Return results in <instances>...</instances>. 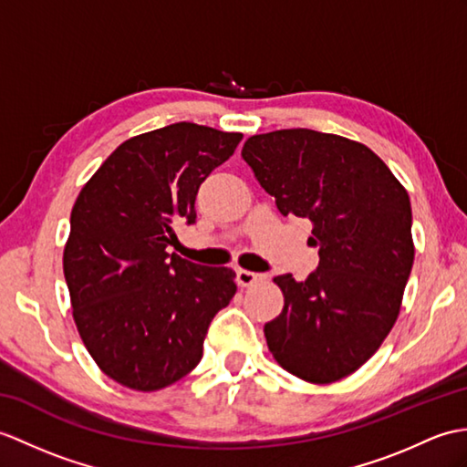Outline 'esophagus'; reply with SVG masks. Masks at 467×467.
<instances>
[{"instance_id": "obj_1", "label": "esophagus", "mask_w": 467, "mask_h": 467, "mask_svg": "<svg viewBox=\"0 0 467 467\" xmlns=\"http://www.w3.org/2000/svg\"><path fill=\"white\" fill-rule=\"evenodd\" d=\"M263 280V275L258 273H251V270H236V283L238 286H253L256 283H260Z\"/></svg>"}]
</instances>
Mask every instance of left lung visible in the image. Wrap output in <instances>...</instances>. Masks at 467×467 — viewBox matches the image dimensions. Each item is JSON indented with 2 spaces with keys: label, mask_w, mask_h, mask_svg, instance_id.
<instances>
[{
  "label": "left lung",
  "mask_w": 467,
  "mask_h": 467,
  "mask_svg": "<svg viewBox=\"0 0 467 467\" xmlns=\"http://www.w3.org/2000/svg\"><path fill=\"white\" fill-rule=\"evenodd\" d=\"M243 159L285 216L312 223L320 263L276 276L285 308L265 324L275 360L302 380L356 372L392 330L414 265L406 189L370 149L312 129L254 135Z\"/></svg>",
  "instance_id": "obj_1"
}]
</instances>
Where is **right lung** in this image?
Instances as JSON below:
<instances>
[{"label": "right lung", "mask_w": 467, "mask_h": 467, "mask_svg": "<svg viewBox=\"0 0 467 467\" xmlns=\"http://www.w3.org/2000/svg\"><path fill=\"white\" fill-rule=\"evenodd\" d=\"M241 139L187 121L137 135L75 201L63 275L81 340L115 382L153 392L201 362L211 320L236 292L234 270L167 248L179 223L197 221L201 182Z\"/></svg>", "instance_id": "obj_1"}]
</instances>
